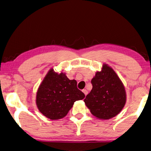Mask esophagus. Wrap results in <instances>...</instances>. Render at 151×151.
<instances>
[{"mask_svg": "<svg viewBox=\"0 0 151 151\" xmlns=\"http://www.w3.org/2000/svg\"><path fill=\"white\" fill-rule=\"evenodd\" d=\"M83 91V93L85 94V96H86V95H87L88 91H87L86 89H83V91Z\"/></svg>", "mask_w": 151, "mask_h": 151, "instance_id": "esophagus-1", "label": "esophagus"}]
</instances>
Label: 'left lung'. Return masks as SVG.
I'll return each instance as SVG.
<instances>
[{
    "mask_svg": "<svg viewBox=\"0 0 151 151\" xmlns=\"http://www.w3.org/2000/svg\"><path fill=\"white\" fill-rule=\"evenodd\" d=\"M93 88L84 99L91 113L100 120L115 117L126 102L124 85L117 73L106 64L97 71L91 79Z\"/></svg>",
    "mask_w": 151,
    "mask_h": 151,
    "instance_id": "left-lung-1",
    "label": "left lung"
}]
</instances>
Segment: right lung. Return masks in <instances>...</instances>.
I'll return each instance as SVG.
<instances>
[{"label":"right lung","instance_id":"add662e5","mask_svg":"<svg viewBox=\"0 0 151 151\" xmlns=\"http://www.w3.org/2000/svg\"><path fill=\"white\" fill-rule=\"evenodd\" d=\"M85 98L75 79L66 73L55 72L52 68L45 76L36 93V105L42 115L52 120L64 118L76 101Z\"/></svg>","mask_w":151,"mask_h":151}]
</instances>
